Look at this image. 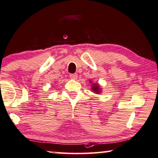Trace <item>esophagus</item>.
I'll list each match as a JSON object with an SVG mask.
<instances>
[{
  "instance_id": "1",
  "label": "esophagus",
  "mask_w": 158,
  "mask_h": 158,
  "mask_svg": "<svg viewBox=\"0 0 158 158\" xmlns=\"http://www.w3.org/2000/svg\"><path fill=\"white\" fill-rule=\"evenodd\" d=\"M69 77L72 79H77V74H71L69 75Z\"/></svg>"
}]
</instances>
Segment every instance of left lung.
Returning <instances> with one entry per match:
<instances>
[{
    "mask_svg": "<svg viewBox=\"0 0 158 158\" xmlns=\"http://www.w3.org/2000/svg\"><path fill=\"white\" fill-rule=\"evenodd\" d=\"M92 89L94 90L95 92H96V93H99L100 92L99 86L98 84H94V86H92Z\"/></svg>",
    "mask_w": 158,
    "mask_h": 158,
    "instance_id": "obj_1",
    "label": "left lung"
}]
</instances>
